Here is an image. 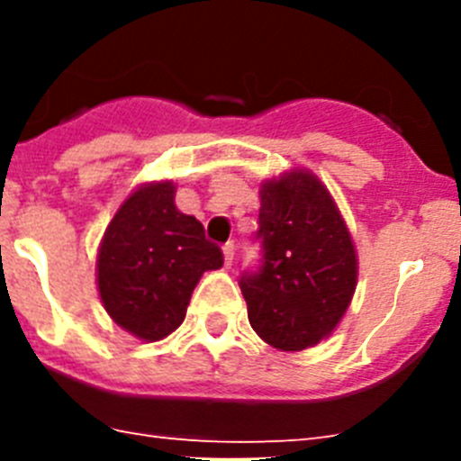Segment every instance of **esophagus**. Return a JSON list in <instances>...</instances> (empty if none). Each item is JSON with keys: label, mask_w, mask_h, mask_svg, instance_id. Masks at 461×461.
I'll return each instance as SVG.
<instances>
[{"label": "esophagus", "mask_w": 461, "mask_h": 461, "mask_svg": "<svg viewBox=\"0 0 461 461\" xmlns=\"http://www.w3.org/2000/svg\"><path fill=\"white\" fill-rule=\"evenodd\" d=\"M233 254H235V244L233 242L223 244V263H226V267L233 266Z\"/></svg>", "instance_id": "1"}]
</instances>
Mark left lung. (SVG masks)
I'll use <instances>...</instances> for the list:
<instances>
[{"mask_svg": "<svg viewBox=\"0 0 461 461\" xmlns=\"http://www.w3.org/2000/svg\"><path fill=\"white\" fill-rule=\"evenodd\" d=\"M263 258L240 288L256 335L279 351H304L332 335L353 300L357 254L335 198L309 170L260 185Z\"/></svg>", "mask_w": 461, "mask_h": 461, "instance_id": "obj_1", "label": "left lung"}]
</instances>
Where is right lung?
Listing matches in <instances>:
<instances>
[{
	"mask_svg": "<svg viewBox=\"0 0 461 461\" xmlns=\"http://www.w3.org/2000/svg\"><path fill=\"white\" fill-rule=\"evenodd\" d=\"M223 254L203 223L175 207L170 180L133 191L105 228L96 284L105 312L142 341H158L182 325L191 293Z\"/></svg>",
	"mask_w": 461,
	"mask_h": 461,
	"instance_id": "1",
	"label": "right lung"
}]
</instances>
